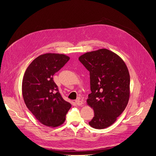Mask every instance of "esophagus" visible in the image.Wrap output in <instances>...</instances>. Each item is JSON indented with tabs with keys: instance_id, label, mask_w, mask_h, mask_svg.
Segmentation results:
<instances>
[{
	"instance_id": "1",
	"label": "esophagus",
	"mask_w": 156,
	"mask_h": 156,
	"mask_svg": "<svg viewBox=\"0 0 156 156\" xmlns=\"http://www.w3.org/2000/svg\"><path fill=\"white\" fill-rule=\"evenodd\" d=\"M75 102H76V104L78 105H81L83 104V101H80V100H79V99L76 100V101H75Z\"/></svg>"
}]
</instances>
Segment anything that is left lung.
Wrapping results in <instances>:
<instances>
[{
  "label": "left lung",
  "mask_w": 156,
  "mask_h": 156,
  "mask_svg": "<svg viewBox=\"0 0 156 156\" xmlns=\"http://www.w3.org/2000/svg\"><path fill=\"white\" fill-rule=\"evenodd\" d=\"M90 72L91 93L87 104L94 117L89 122L96 129L112 125L125 109L129 98L130 78L123 59L107 49L86 52L78 58Z\"/></svg>",
  "instance_id": "8db88e82"
}]
</instances>
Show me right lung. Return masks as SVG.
Returning a JSON list of instances; mask_svg holds the SVG:
<instances>
[{
	"instance_id": "1",
	"label": "right lung",
	"mask_w": 156,
	"mask_h": 156,
	"mask_svg": "<svg viewBox=\"0 0 156 156\" xmlns=\"http://www.w3.org/2000/svg\"><path fill=\"white\" fill-rule=\"evenodd\" d=\"M70 59L67 55L47 53L36 57L28 66L22 81V94L35 118L47 126L63 124L71 108L58 92L53 75Z\"/></svg>"
}]
</instances>
